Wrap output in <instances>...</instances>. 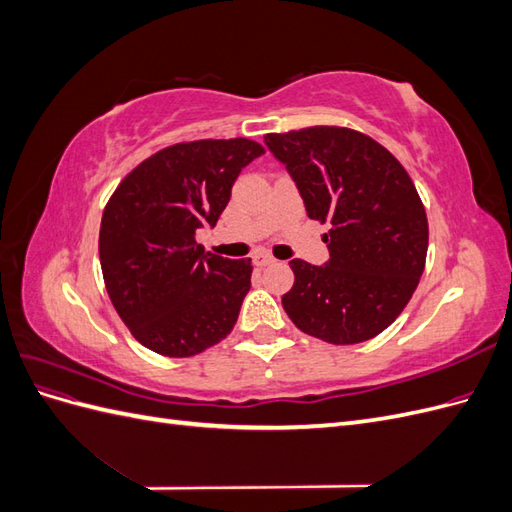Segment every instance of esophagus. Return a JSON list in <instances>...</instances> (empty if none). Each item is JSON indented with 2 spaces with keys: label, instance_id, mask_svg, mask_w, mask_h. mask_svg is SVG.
<instances>
[{
  "label": "esophagus",
  "instance_id": "obj_1",
  "mask_svg": "<svg viewBox=\"0 0 512 512\" xmlns=\"http://www.w3.org/2000/svg\"><path fill=\"white\" fill-rule=\"evenodd\" d=\"M252 260H254V265L256 267H267V265H271V262L275 260L269 252H256L254 256H252Z\"/></svg>",
  "mask_w": 512,
  "mask_h": 512
}]
</instances>
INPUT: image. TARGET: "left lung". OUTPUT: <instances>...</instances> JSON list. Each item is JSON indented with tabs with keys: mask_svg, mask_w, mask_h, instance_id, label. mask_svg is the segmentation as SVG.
<instances>
[{
	"mask_svg": "<svg viewBox=\"0 0 512 512\" xmlns=\"http://www.w3.org/2000/svg\"><path fill=\"white\" fill-rule=\"evenodd\" d=\"M312 220L329 222L322 267L294 258L282 297L297 327L329 344H359L404 312L427 256V215L393 153L348 128L267 134Z\"/></svg>",
	"mask_w": 512,
	"mask_h": 512,
	"instance_id": "obj_1",
	"label": "left lung"
}]
</instances>
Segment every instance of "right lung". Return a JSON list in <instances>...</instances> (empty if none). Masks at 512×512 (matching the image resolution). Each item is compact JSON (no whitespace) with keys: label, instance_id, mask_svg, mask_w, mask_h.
<instances>
[{"label":"right lung","instance_id":"1","mask_svg":"<svg viewBox=\"0 0 512 512\" xmlns=\"http://www.w3.org/2000/svg\"><path fill=\"white\" fill-rule=\"evenodd\" d=\"M262 153L247 138L166 147L108 200L100 224L104 284L145 348L194 356L235 327L252 286V260L205 254L196 230L218 224L232 183Z\"/></svg>","mask_w":512,"mask_h":512}]
</instances>
